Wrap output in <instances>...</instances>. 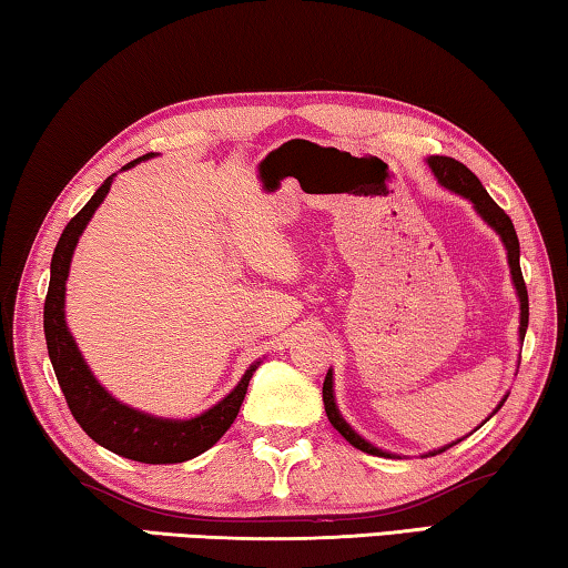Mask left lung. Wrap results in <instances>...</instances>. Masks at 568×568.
Returning a JSON list of instances; mask_svg holds the SVG:
<instances>
[{"mask_svg":"<svg viewBox=\"0 0 568 568\" xmlns=\"http://www.w3.org/2000/svg\"><path fill=\"white\" fill-rule=\"evenodd\" d=\"M427 163H430L433 173L438 175V181L445 185V189H450L455 193H460V196L470 199L473 206H476V211L480 213V216L486 219L490 226L498 231L500 239H504V244L508 248L510 276H514V284H516V292H518V300H520V337H526V327H528V292H526L524 274H520V262H518V251L520 248H518V236H516L514 221H510L508 213L500 209L494 199L488 196V191L483 189V183L478 181V175L473 173V171H468L460 161H455V158H448V155H433ZM506 397L500 399V405L506 403ZM322 399H324V410H327V417H329V423L334 425V430H339L342 438H345L349 445H355L357 450L369 453V455H387L383 450H377L375 445H369L367 440H362L359 435L352 430V427L345 420H342V415L337 413V405H334V395H332V372H327V377H324ZM500 405L496 407L494 413L500 410ZM453 445H448V448H453ZM448 448H443V450H448ZM443 450H438V453H443ZM438 453H430V455H438Z\"/></svg>","mask_w":568,"mask_h":568,"instance_id":"8db88e82","label":"left lung"}]
</instances>
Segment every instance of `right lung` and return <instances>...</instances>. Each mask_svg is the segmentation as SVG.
Wrapping results in <instances>:
<instances>
[{
  "label": "right lung",
  "instance_id": "add662e5",
  "mask_svg": "<svg viewBox=\"0 0 568 568\" xmlns=\"http://www.w3.org/2000/svg\"><path fill=\"white\" fill-rule=\"evenodd\" d=\"M148 155L153 153H145L143 158ZM143 158H135L123 169H130V165L143 161ZM110 183H113V179H105V183L95 191V196L78 211V216L70 219L58 246H54L50 290L48 296H44V339H48V352L62 395L68 399L70 413L80 423L82 430L102 448L123 455V458L153 463V466H171V463L196 458V455L206 453L211 445L221 440V435L236 420L256 365L246 369V375L241 377L234 393L223 397L209 413L191 417V420H161V417L130 410V407L120 405L115 397H110L100 387L98 379L88 369L85 359H82L78 345H74L68 324H64V282H68L72 251L78 246L82 229L88 226L90 216L95 213L102 199H105Z\"/></svg>",
  "mask_w": 568,
  "mask_h": 568
}]
</instances>
